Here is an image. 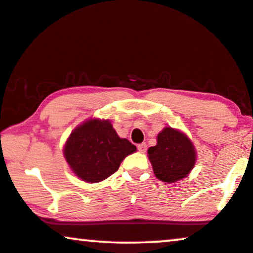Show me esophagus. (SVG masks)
Wrapping results in <instances>:
<instances>
[{"label": "esophagus", "mask_w": 253, "mask_h": 253, "mask_svg": "<svg viewBox=\"0 0 253 253\" xmlns=\"http://www.w3.org/2000/svg\"><path fill=\"white\" fill-rule=\"evenodd\" d=\"M137 149H139V152H141V153H145L146 150H147V145L145 142H142V143H139V145H137Z\"/></svg>", "instance_id": "obj_1"}]
</instances>
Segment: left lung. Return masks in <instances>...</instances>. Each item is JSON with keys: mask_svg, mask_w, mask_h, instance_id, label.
<instances>
[{"mask_svg": "<svg viewBox=\"0 0 253 253\" xmlns=\"http://www.w3.org/2000/svg\"><path fill=\"white\" fill-rule=\"evenodd\" d=\"M148 156L155 176L168 183L184 178L196 161L190 140L170 127L159 134L158 143L148 149Z\"/></svg>", "mask_w": 253, "mask_h": 253, "instance_id": "left-lung-1", "label": "left lung"}]
</instances>
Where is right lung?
Segmentation results:
<instances>
[{
	"label": "right lung",
	"mask_w": 253,
	"mask_h": 253,
	"mask_svg": "<svg viewBox=\"0 0 253 253\" xmlns=\"http://www.w3.org/2000/svg\"><path fill=\"white\" fill-rule=\"evenodd\" d=\"M136 150L127 139H120L108 120H88L73 130L64 155L83 181L100 182L114 174L127 155Z\"/></svg>",
	"instance_id": "1"
}]
</instances>
